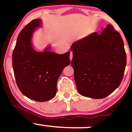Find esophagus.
I'll return each mask as SVG.
<instances>
[{
	"mask_svg": "<svg viewBox=\"0 0 132 132\" xmlns=\"http://www.w3.org/2000/svg\"><path fill=\"white\" fill-rule=\"evenodd\" d=\"M72 58H73V53L70 52V61H71L72 60Z\"/></svg>",
	"mask_w": 132,
	"mask_h": 132,
	"instance_id": "1",
	"label": "esophagus"
}]
</instances>
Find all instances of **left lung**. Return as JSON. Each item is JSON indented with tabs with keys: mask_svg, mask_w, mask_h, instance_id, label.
<instances>
[{
	"mask_svg": "<svg viewBox=\"0 0 132 132\" xmlns=\"http://www.w3.org/2000/svg\"><path fill=\"white\" fill-rule=\"evenodd\" d=\"M71 65L77 91L94 99L105 98L123 80L126 55L120 34L108 24L100 34L93 32L73 43Z\"/></svg>",
	"mask_w": 132,
	"mask_h": 132,
	"instance_id": "obj_1",
	"label": "left lung"
}]
</instances>
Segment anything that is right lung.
<instances>
[{
	"label": "right lung",
	"instance_id": "1",
	"mask_svg": "<svg viewBox=\"0 0 132 132\" xmlns=\"http://www.w3.org/2000/svg\"><path fill=\"white\" fill-rule=\"evenodd\" d=\"M41 19H35L21 30L12 55L16 82L22 94L37 102H46L55 97L57 82L62 70L70 63V54L43 52L33 47L34 32L41 27Z\"/></svg>",
	"mask_w": 132,
	"mask_h": 132
}]
</instances>
